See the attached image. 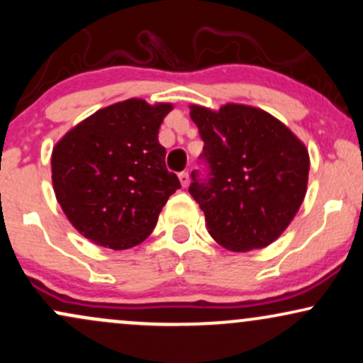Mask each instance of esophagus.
Wrapping results in <instances>:
<instances>
[{"label": "esophagus", "instance_id": "34e87169", "mask_svg": "<svg viewBox=\"0 0 363 363\" xmlns=\"http://www.w3.org/2000/svg\"><path fill=\"white\" fill-rule=\"evenodd\" d=\"M179 181H181V184H182V187H187L189 186V172H181L179 174Z\"/></svg>", "mask_w": 363, "mask_h": 363}]
</instances>
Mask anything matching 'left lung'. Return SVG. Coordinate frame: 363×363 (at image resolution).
<instances>
[{
  "label": "left lung",
  "instance_id": "8db88e82",
  "mask_svg": "<svg viewBox=\"0 0 363 363\" xmlns=\"http://www.w3.org/2000/svg\"><path fill=\"white\" fill-rule=\"evenodd\" d=\"M205 141L206 179L196 170L189 193L210 235L234 252L262 249L280 237L307 193L309 152L281 121L244 104L218 111L191 106Z\"/></svg>",
  "mask_w": 363,
  "mask_h": 363
}]
</instances>
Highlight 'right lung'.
Masks as SVG:
<instances>
[{"label": "right lung", "instance_id": "right-lung-1", "mask_svg": "<svg viewBox=\"0 0 363 363\" xmlns=\"http://www.w3.org/2000/svg\"><path fill=\"white\" fill-rule=\"evenodd\" d=\"M172 104L128 99L97 111L52 148L56 199L83 237L123 251L155 228L170 194L181 187L165 167L158 128Z\"/></svg>", "mask_w": 363, "mask_h": 363}]
</instances>
